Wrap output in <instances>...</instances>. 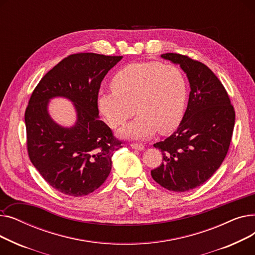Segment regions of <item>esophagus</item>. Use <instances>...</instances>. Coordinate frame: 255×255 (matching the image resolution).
<instances>
[{
  "label": "esophagus",
  "instance_id": "1",
  "mask_svg": "<svg viewBox=\"0 0 255 255\" xmlns=\"http://www.w3.org/2000/svg\"><path fill=\"white\" fill-rule=\"evenodd\" d=\"M130 145H131V148H132V149L138 150V151H142V150L144 149L143 144H141V143H135V142H132Z\"/></svg>",
  "mask_w": 255,
  "mask_h": 255
}]
</instances>
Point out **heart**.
<instances>
[{
    "instance_id": "heart-1",
    "label": "heart",
    "mask_w": 255,
    "mask_h": 255,
    "mask_svg": "<svg viewBox=\"0 0 255 255\" xmlns=\"http://www.w3.org/2000/svg\"><path fill=\"white\" fill-rule=\"evenodd\" d=\"M113 90L100 91L98 109L113 128L125 125L134 115L138 117L121 131V135L143 139L158 131L167 134L184 117L188 98V82L176 65L159 62L130 63L116 72Z\"/></svg>"
}]
</instances>
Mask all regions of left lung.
Returning a JSON list of instances; mask_svg holds the SVG:
<instances>
[{"label":"left lung","mask_w":255,"mask_h":255,"mask_svg":"<svg viewBox=\"0 0 255 255\" xmlns=\"http://www.w3.org/2000/svg\"><path fill=\"white\" fill-rule=\"evenodd\" d=\"M161 57L181 66L191 91L179 128L154 143L163 158L151 175L165 189L184 192L204 184L220 167L230 149L236 114L229 94L208 66L180 53Z\"/></svg>","instance_id":"8db88e82"}]
</instances>
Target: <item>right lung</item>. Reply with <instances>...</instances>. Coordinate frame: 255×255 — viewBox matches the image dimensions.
Listing matches in <instances>:
<instances>
[{
	"label": "right lung",
	"instance_id": "right-lung-1",
	"mask_svg": "<svg viewBox=\"0 0 255 255\" xmlns=\"http://www.w3.org/2000/svg\"><path fill=\"white\" fill-rule=\"evenodd\" d=\"M121 56L73 53L40 80L24 113L26 149L33 165L56 190L74 197L98 189L109 177L114 152L122 146L98 119L102 79ZM70 99L78 113L71 128L56 125L47 113L50 98Z\"/></svg>",
	"mask_w": 255,
	"mask_h": 255
}]
</instances>
